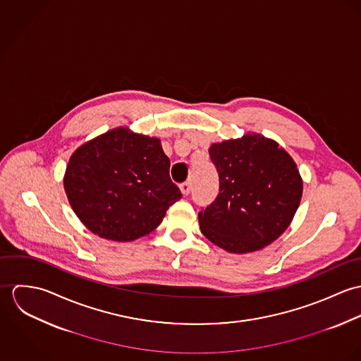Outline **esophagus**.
Segmentation results:
<instances>
[{"label": "esophagus", "instance_id": "1", "mask_svg": "<svg viewBox=\"0 0 361 361\" xmlns=\"http://www.w3.org/2000/svg\"><path fill=\"white\" fill-rule=\"evenodd\" d=\"M179 189H180V192H182L183 196H188V195L190 193V183H189V182H185V183H182V185L179 186Z\"/></svg>", "mask_w": 361, "mask_h": 361}]
</instances>
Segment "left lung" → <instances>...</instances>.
<instances>
[{
  "instance_id": "left-lung-1",
  "label": "left lung",
  "mask_w": 361,
  "mask_h": 361,
  "mask_svg": "<svg viewBox=\"0 0 361 361\" xmlns=\"http://www.w3.org/2000/svg\"><path fill=\"white\" fill-rule=\"evenodd\" d=\"M219 193L199 212L202 233L228 253L261 250L290 225L303 179L289 153L258 133L211 145Z\"/></svg>"
}]
</instances>
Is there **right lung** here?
<instances>
[{
    "instance_id": "obj_1",
    "label": "right lung",
    "mask_w": 361,
    "mask_h": 361,
    "mask_svg": "<svg viewBox=\"0 0 361 361\" xmlns=\"http://www.w3.org/2000/svg\"><path fill=\"white\" fill-rule=\"evenodd\" d=\"M161 140L111 129L71 155L63 176L69 204L94 235L132 242L149 235L182 197Z\"/></svg>"
}]
</instances>
